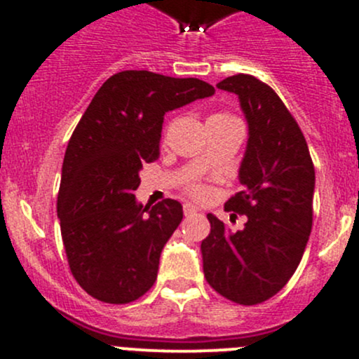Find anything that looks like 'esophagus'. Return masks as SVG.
<instances>
[{
    "instance_id": "esophagus-1",
    "label": "esophagus",
    "mask_w": 359,
    "mask_h": 359,
    "mask_svg": "<svg viewBox=\"0 0 359 359\" xmlns=\"http://www.w3.org/2000/svg\"><path fill=\"white\" fill-rule=\"evenodd\" d=\"M194 213H198L196 206L191 205V203H186V205H184V215L189 217V215H194Z\"/></svg>"
}]
</instances>
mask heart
Wrapping results in <instances>:
<instances>
[{
    "label": "heart",
    "instance_id": "obj_1",
    "mask_svg": "<svg viewBox=\"0 0 359 359\" xmlns=\"http://www.w3.org/2000/svg\"><path fill=\"white\" fill-rule=\"evenodd\" d=\"M212 118H234V116H231L229 112H217V114H213ZM186 191L191 194V196L196 198V200H203V198H206V194H208L206 186H203L200 182H189L186 186Z\"/></svg>",
    "mask_w": 359,
    "mask_h": 359
}]
</instances>
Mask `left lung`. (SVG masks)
I'll return each mask as SVG.
<instances>
[{
    "label": "left lung",
    "mask_w": 359,
    "mask_h": 359,
    "mask_svg": "<svg viewBox=\"0 0 359 359\" xmlns=\"http://www.w3.org/2000/svg\"><path fill=\"white\" fill-rule=\"evenodd\" d=\"M217 88L240 97L248 121L243 191L226 203L227 212L248 220L241 231H231L210 213L203 273L227 300L255 306L276 295L302 259L313 227L314 165L302 130L269 85L234 74Z\"/></svg>",
    "instance_id": "left-lung-1"
}]
</instances>
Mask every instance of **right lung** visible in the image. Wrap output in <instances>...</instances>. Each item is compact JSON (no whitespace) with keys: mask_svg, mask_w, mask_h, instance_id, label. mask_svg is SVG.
I'll return each mask as SVG.
<instances>
[{"mask_svg":"<svg viewBox=\"0 0 359 359\" xmlns=\"http://www.w3.org/2000/svg\"><path fill=\"white\" fill-rule=\"evenodd\" d=\"M215 93L196 78L121 71L99 88L69 139L57 215L72 276L93 299L128 304L158 276L182 205L135 201L144 163L159 156L163 116Z\"/></svg>","mask_w":359,"mask_h":359,"instance_id":"right-lung-1","label":"right lung"}]
</instances>
